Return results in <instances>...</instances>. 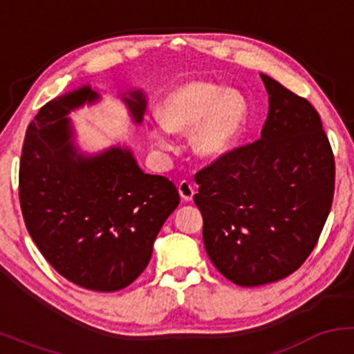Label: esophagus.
I'll list each match as a JSON object with an SVG mask.
<instances>
[{"instance_id": "obj_1", "label": "esophagus", "mask_w": 354, "mask_h": 354, "mask_svg": "<svg viewBox=\"0 0 354 354\" xmlns=\"http://www.w3.org/2000/svg\"><path fill=\"white\" fill-rule=\"evenodd\" d=\"M178 191H180V196H181V200L183 201H193V196H194V193H196V189H194V186L191 185L189 181H186V180H183L180 185H178Z\"/></svg>"}]
</instances>
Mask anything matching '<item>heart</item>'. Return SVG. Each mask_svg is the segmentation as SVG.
<instances>
[{"label":"heart","instance_id":"obj_1","mask_svg":"<svg viewBox=\"0 0 354 354\" xmlns=\"http://www.w3.org/2000/svg\"><path fill=\"white\" fill-rule=\"evenodd\" d=\"M160 121L146 124L149 141L161 151H171V133H191V148L201 160L226 156L245 131L246 103L239 93L206 81H186L158 104Z\"/></svg>","mask_w":354,"mask_h":354}]
</instances>
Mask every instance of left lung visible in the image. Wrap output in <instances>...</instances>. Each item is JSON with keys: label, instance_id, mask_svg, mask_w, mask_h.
Returning <instances> with one entry per match:
<instances>
[{"label": "left lung", "instance_id": "8db88e82", "mask_svg": "<svg viewBox=\"0 0 354 354\" xmlns=\"http://www.w3.org/2000/svg\"><path fill=\"white\" fill-rule=\"evenodd\" d=\"M261 138L196 173L194 203L216 270L238 286L295 273L316 246L335 194V158L310 101L261 75Z\"/></svg>", "mask_w": 354, "mask_h": 354}]
</instances>
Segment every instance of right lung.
Returning a JSON list of instances; mask_svg holds the SVG:
<instances>
[{"mask_svg": "<svg viewBox=\"0 0 354 354\" xmlns=\"http://www.w3.org/2000/svg\"><path fill=\"white\" fill-rule=\"evenodd\" d=\"M100 98L84 84L39 109L24 136L19 203L31 238L61 276L91 291H118L148 266L180 194L168 178L145 173L128 146L80 151L68 115ZM121 100L140 124L145 93Z\"/></svg>", "mask_w": 354, "mask_h": 354, "instance_id": "1", "label": "right lung"}]
</instances>
